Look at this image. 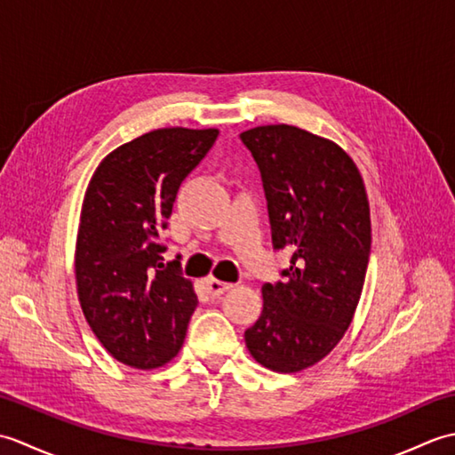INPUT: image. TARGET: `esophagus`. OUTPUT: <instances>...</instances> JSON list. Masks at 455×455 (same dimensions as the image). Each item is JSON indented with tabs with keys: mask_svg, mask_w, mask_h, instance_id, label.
<instances>
[{
	"mask_svg": "<svg viewBox=\"0 0 455 455\" xmlns=\"http://www.w3.org/2000/svg\"><path fill=\"white\" fill-rule=\"evenodd\" d=\"M205 285H207V291H209L211 297H219V295H222V293H227L228 289L233 287V283L219 282V279H215V277H207Z\"/></svg>",
	"mask_w": 455,
	"mask_h": 455,
	"instance_id": "esophagus-1",
	"label": "esophagus"
}]
</instances>
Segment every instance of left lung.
<instances>
[{"label": "left lung", "mask_w": 455, "mask_h": 455, "mask_svg": "<svg viewBox=\"0 0 455 455\" xmlns=\"http://www.w3.org/2000/svg\"><path fill=\"white\" fill-rule=\"evenodd\" d=\"M262 176L272 243L291 254L264 283V311L244 340L274 371H301L340 342L360 301L371 250L360 172L338 144L291 124L240 134Z\"/></svg>", "instance_id": "obj_1"}]
</instances>
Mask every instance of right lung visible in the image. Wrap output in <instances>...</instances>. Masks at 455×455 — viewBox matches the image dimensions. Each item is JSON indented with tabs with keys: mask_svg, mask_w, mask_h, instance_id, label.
I'll list each match as a JSON object with an SVG mask.
<instances>
[{
	"mask_svg": "<svg viewBox=\"0 0 455 455\" xmlns=\"http://www.w3.org/2000/svg\"><path fill=\"white\" fill-rule=\"evenodd\" d=\"M217 129H158L105 158L85 193L76 279L85 321L115 360L152 370L186 340L197 295L180 259L164 264L173 201Z\"/></svg>",
	"mask_w": 455,
	"mask_h": 455,
	"instance_id": "obj_1",
	"label": "right lung"
}]
</instances>
